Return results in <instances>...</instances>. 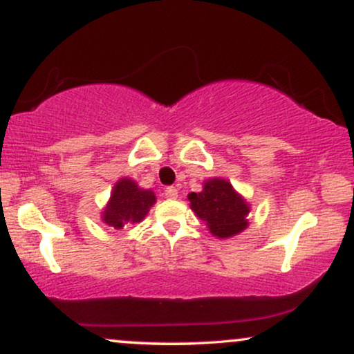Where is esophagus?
<instances>
[{"instance_id": "esophagus-1", "label": "esophagus", "mask_w": 354, "mask_h": 354, "mask_svg": "<svg viewBox=\"0 0 354 354\" xmlns=\"http://www.w3.org/2000/svg\"><path fill=\"white\" fill-rule=\"evenodd\" d=\"M165 194L168 198H171V200H174V198H178V189L176 186H168V188L165 189Z\"/></svg>"}]
</instances>
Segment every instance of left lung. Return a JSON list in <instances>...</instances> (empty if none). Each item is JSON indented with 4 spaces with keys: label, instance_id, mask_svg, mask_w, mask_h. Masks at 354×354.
I'll return each instance as SVG.
<instances>
[{
    "label": "left lung",
    "instance_id": "8db88e82",
    "mask_svg": "<svg viewBox=\"0 0 354 354\" xmlns=\"http://www.w3.org/2000/svg\"><path fill=\"white\" fill-rule=\"evenodd\" d=\"M188 200L191 209L206 221L214 236H234L248 226L246 214L250 208L228 181L218 178L206 181L201 193H191Z\"/></svg>",
    "mask_w": 354,
    "mask_h": 354
}]
</instances>
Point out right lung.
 I'll list each match as a JSON object with an SVG mask.
<instances>
[{
  "label": "right lung",
  "instance_id": "right-lung-1",
  "mask_svg": "<svg viewBox=\"0 0 354 354\" xmlns=\"http://www.w3.org/2000/svg\"><path fill=\"white\" fill-rule=\"evenodd\" d=\"M154 201L153 191L140 189L135 181L123 178L113 189L103 219L113 228H123L126 223H140Z\"/></svg>",
  "mask_w": 354,
  "mask_h": 354
}]
</instances>
